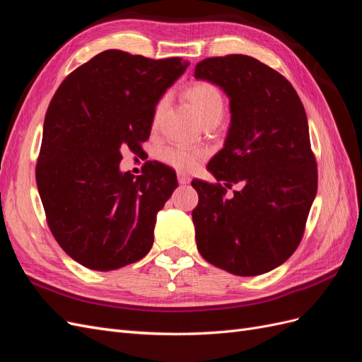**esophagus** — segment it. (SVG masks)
Here are the masks:
<instances>
[{"instance_id": "1", "label": "esophagus", "mask_w": 362, "mask_h": 362, "mask_svg": "<svg viewBox=\"0 0 362 362\" xmlns=\"http://www.w3.org/2000/svg\"><path fill=\"white\" fill-rule=\"evenodd\" d=\"M178 182H180L181 185L189 184V182H190V177H187V175H185V173L180 172V173H178Z\"/></svg>"}]
</instances>
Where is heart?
Returning a JSON list of instances; mask_svg holds the SVG:
<instances>
[{
  "label": "heart",
  "mask_w": 362,
  "mask_h": 362,
  "mask_svg": "<svg viewBox=\"0 0 362 362\" xmlns=\"http://www.w3.org/2000/svg\"><path fill=\"white\" fill-rule=\"evenodd\" d=\"M184 96L198 119L205 125L206 122H218L222 119L226 101L222 90L211 81H193L184 89ZM166 108V98H161L152 113V128H158L161 116ZM206 152L201 148H190L185 145H170L160 151V160L168 166L180 172H192L199 166Z\"/></svg>",
  "instance_id": "obj_1"
}]
</instances>
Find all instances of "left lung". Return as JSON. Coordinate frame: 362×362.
<instances>
[{
    "label": "left lung",
    "instance_id": "1",
    "mask_svg": "<svg viewBox=\"0 0 362 362\" xmlns=\"http://www.w3.org/2000/svg\"><path fill=\"white\" fill-rule=\"evenodd\" d=\"M194 78L222 87L231 108L225 145L206 166L223 184L192 181L196 246L233 275H262L298 249L317 193L303 104L286 76L243 54L199 62ZM233 183L243 189L226 199Z\"/></svg>",
    "mask_w": 362,
    "mask_h": 362
}]
</instances>
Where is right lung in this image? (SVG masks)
I'll return each mask as SVG.
<instances>
[{
    "label": "right lung",
    "mask_w": 362,
    "mask_h": 362,
    "mask_svg": "<svg viewBox=\"0 0 362 362\" xmlns=\"http://www.w3.org/2000/svg\"><path fill=\"white\" fill-rule=\"evenodd\" d=\"M181 57L154 60L107 49L54 93L43 122L36 182L54 238L81 266L108 272L144 258L157 213L178 187L166 164L120 172L122 151L139 156L163 93L187 69Z\"/></svg>",
    "instance_id": "1"
}]
</instances>
